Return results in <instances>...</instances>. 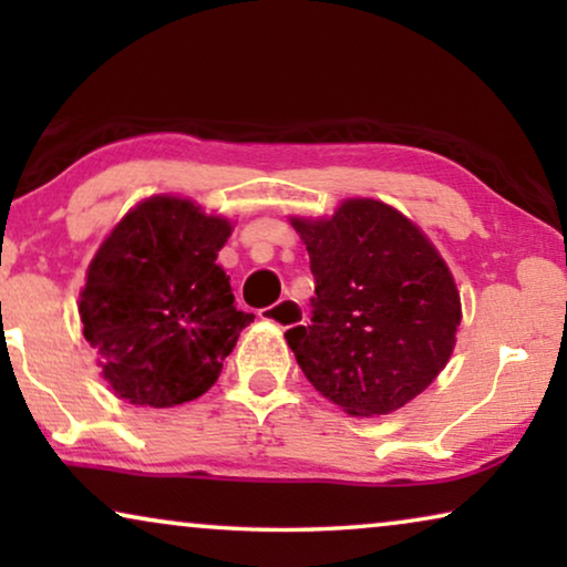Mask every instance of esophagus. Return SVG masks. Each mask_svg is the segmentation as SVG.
<instances>
[{
    "label": "esophagus",
    "mask_w": 567,
    "mask_h": 567,
    "mask_svg": "<svg viewBox=\"0 0 567 567\" xmlns=\"http://www.w3.org/2000/svg\"><path fill=\"white\" fill-rule=\"evenodd\" d=\"M260 317L286 330V328H293V324H299L301 320H305V309H301L299 301L281 299V301H276L274 307L260 309Z\"/></svg>",
    "instance_id": "obj_1"
}]
</instances>
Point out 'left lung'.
<instances>
[{"mask_svg": "<svg viewBox=\"0 0 567 567\" xmlns=\"http://www.w3.org/2000/svg\"><path fill=\"white\" fill-rule=\"evenodd\" d=\"M315 297L286 330L309 384L348 415H386L446 367L462 309L454 278L413 221L379 200H346L332 219H291Z\"/></svg>", "mask_w": 567, "mask_h": 567, "instance_id": "left-lung-1", "label": "left lung"}]
</instances>
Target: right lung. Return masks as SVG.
<instances>
[{
  "label": "right lung",
  "instance_id": "obj_1",
  "mask_svg": "<svg viewBox=\"0 0 567 567\" xmlns=\"http://www.w3.org/2000/svg\"><path fill=\"white\" fill-rule=\"evenodd\" d=\"M229 221L157 196L123 216L80 293L84 338L105 382L134 405L173 408L212 390L255 315L235 307L216 262Z\"/></svg>",
  "mask_w": 567,
  "mask_h": 567
}]
</instances>
